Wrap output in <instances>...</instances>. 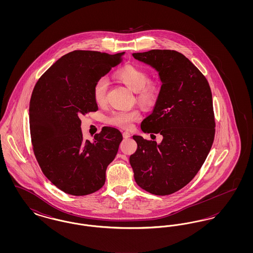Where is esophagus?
I'll list each match as a JSON object with an SVG mask.
<instances>
[{"instance_id":"esophagus-1","label":"esophagus","mask_w":253,"mask_h":253,"mask_svg":"<svg viewBox=\"0 0 253 253\" xmlns=\"http://www.w3.org/2000/svg\"><path fill=\"white\" fill-rule=\"evenodd\" d=\"M122 135H123V137H124V138H129V137L131 136V133L129 132H123Z\"/></svg>"}]
</instances>
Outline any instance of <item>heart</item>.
<instances>
[{
    "mask_svg": "<svg viewBox=\"0 0 253 253\" xmlns=\"http://www.w3.org/2000/svg\"><path fill=\"white\" fill-rule=\"evenodd\" d=\"M115 79L131 92L135 93L136 102L144 107L153 106L160 93V84L157 81H148V73L143 69L126 65L115 74ZM108 84L105 79H99L94 85L93 96L96 104L101 105L105 102ZM140 119V112L136 109L128 111H116L108 118L110 124L122 129H129L134 121Z\"/></svg>",
    "mask_w": 253,
    "mask_h": 253,
    "instance_id": "b5f03b06",
    "label": "heart"
}]
</instances>
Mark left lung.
I'll return each instance as SVG.
<instances>
[{
    "label": "left lung",
    "instance_id": "obj_1",
    "mask_svg": "<svg viewBox=\"0 0 253 253\" xmlns=\"http://www.w3.org/2000/svg\"><path fill=\"white\" fill-rule=\"evenodd\" d=\"M132 57L158 74L160 93L140 127L143 132L160 133L162 140L132 135L137 149L130 164L141 189L167 195L192 180L210 153L215 132L212 95L203 74L177 51L154 49Z\"/></svg>",
    "mask_w": 253,
    "mask_h": 253
}]
</instances>
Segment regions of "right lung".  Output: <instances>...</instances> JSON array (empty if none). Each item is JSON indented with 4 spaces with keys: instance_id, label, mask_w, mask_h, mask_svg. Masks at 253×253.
<instances>
[{
    "instance_id": "obj_1",
    "label": "right lung",
    "mask_w": 253,
    "mask_h": 253,
    "mask_svg": "<svg viewBox=\"0 0 253 253\" xmlns=\"http://www.w3.org/2000/svg\"><path fill=\"white\" fill-rule=\"evenodd\" d=\"M124 54L73 51L57 60L34 87L29 105L34 154L44 175L64 193L86 195L105 183L122 134L104 127L93 142L84 140L80 118L97 110L94 85Z\"/></svg>"
}]
</instances>
